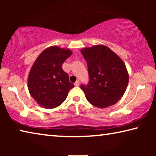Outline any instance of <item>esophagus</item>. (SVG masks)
<instances>
[{
    "mask_svg": "<svg viewBox=\"0 0 156 156\" xmlns=\"http://www.w3.org/2000/svg\"><path fill=\"white\" fill-rule=\"evenodd\" d=\"M79 84H80V82H79L78 80L76 81V83H74V85H75L76 87H78V86H79Z\"/></svg>",
    "mask_w": 156,
    "mask_h": 156,
    "instance_id": "obj_1",
    "label": "esophagus"
}]
</instances>
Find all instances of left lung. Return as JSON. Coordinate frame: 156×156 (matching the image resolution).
Masks as SVG:
<instances>
[{"mask_svg": "<svg viewBox=\"0 0 156 156\" xmlns=\"http://www.w3.org/2000/svg\"><path fill=\"white\" fill-rule=\"evenodd\" d=\"M87 63L89 83L80 88L87 100L98 108L115 105L123 96L129 83L125 62L109 47L96 44L80 50Z\"/></svg>", "mask_w": 156, "mask_h": 156, "instance_id": "8db88e82", "label": "left lung"}]
</instances>
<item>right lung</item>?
Listing matches in <instances>:
<instances>
[{
	"mask_svg": "<svg viewBox=\"0 0 156 156\" xmlns=\"http://www.w3.org/2000/svg\"><path fill=\"white\" fill-rule=\"evenodd\" d=\"M72 54L70 49L54 45L42 51L34 62L29 73L28 89L41 107L54 109L60 106L74 87L62 68Z\"/></svg>",
	"mask_w": 156,
	"mask_h": 156,
	"instance_id": "obj_1",
	"label": "right lung"
}]
</instances>
